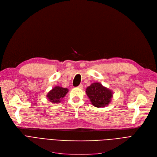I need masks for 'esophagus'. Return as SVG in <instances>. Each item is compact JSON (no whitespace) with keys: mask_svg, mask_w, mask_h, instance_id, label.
<instances>
[{"mask_svg":"<svg viewBox=\"0 0 157 157\" xmlns=\"http://www.w3.org/2000/svg\"><path fill=\"white\" fill-rule=\"evenodd\" d=\"M79 88H80V89H82L83 88V85H81V84H80L78 86Z\"/></svg>","mask_w":157,"mask_h":157,"instance_id":"esophagus-1","label":"esophagus"}]
</instances>
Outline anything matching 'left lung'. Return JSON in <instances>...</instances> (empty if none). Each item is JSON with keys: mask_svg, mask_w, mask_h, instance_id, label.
<instances>
[{"mask_svg": "<svg viewBox=\"0 0 157 157\" xmlns=\"http://www.w3.org/2000/svg\"><path fill=\"white\" fill-rule=\"evenodd\" d=\"M86 94L92 104L97 108L108 105L111 101L113 92L99 83H94L89 86Z\"/></svg>", "mask_w": 157, "mask_h": 157, "instance_id": "1", "label": "left lung"}]
</instances>
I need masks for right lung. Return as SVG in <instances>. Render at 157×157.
<instances>
[{
  "label": "right lung",
  "instance_id": "1",
  "mask_svg": "<svg viewBox=\"0 0 157 157\" xmlns=\"http://www.w3.org/2000/svg\"><path fill=\"white\" fill-rule=\"evenodd\" d=\"M69 90L60 86H55L47 94L49 101L53 103L60 102L62 98L67 94Z\"/></svg>",
  "mask_w": 157,
  "mask_h": 157
}]
</instances>
